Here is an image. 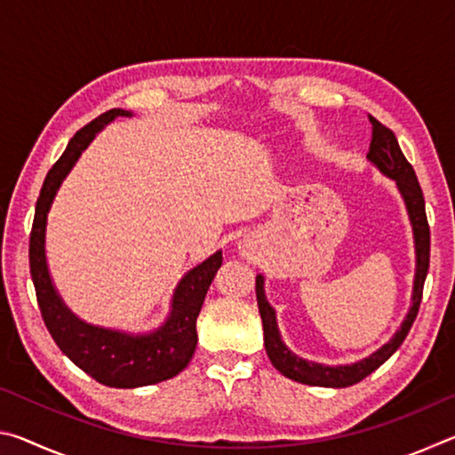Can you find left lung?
<instances>
[{"label": "left lung", "mask_w": 455, "mask_h": 455, "mask_svg": "<svg viewBox=\"0 0 455 455\" xmlns=\"http://www.w3.org/2000/svg\"><path fill=\"white\" fill-rule=\"evenodd\" d=\"M369 122H371V144H369L367 152L369 163H373L379 168V172H383L387 179L395 180L397 188L405 200V209L411 220L415 241V279L411 309L403 319L402 327L395 331V335L369 357L351 365L331 367L313 363V361H307L295 355V353L283 343L279 327H276L275 309L268 305L265 297V279L263 275H257V303L260 319H263L267 355L284 377L305 385H319V387H349V385H355L361 379H365L369 373H373L377 367H381L385 361L394 355L399 349V345L403 343V339L410 333L415 317H418L419 303L423 297V283H426L429 268V225L426 217V200H423V192L418 182V176H415L413 166L407 163V158L403 156L395 134L373 116H369Z\"/></svg>", "instance_id": "8db88e82"}]
</instances>
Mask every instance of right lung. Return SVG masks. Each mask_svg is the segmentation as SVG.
<instances>
[{
	"label": "right lung",
	"instance_id": "right-lung-1",
	"mask_svg": "<svg viewBox=\"0 0 455 455\" xmlns=\"http://www.w3.org/2000/svg\"><path fill=\"white\" fill-rule=\"evenodd\" d=\"M118 116H132V112L112 108L100 114L74 134L58 163L50 168L36 203V217L29 235V273L44 323L61 353L98 383L132 389L171 379L188 365L198 341L196 317L203 309L206 291L222 265V252L217 251L182 276L174 289L171 315L163 327L148 335H130L90 325L64 305L53 287L45 260V225L50 206L60 184L72 171L80 154L88 148L92 138Z\"/></svg>",
	"mask_w": 455,
	"mask_h": 455
}]
</instances>
